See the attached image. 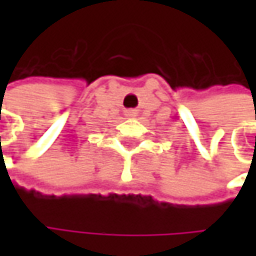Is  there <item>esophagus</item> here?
<instances>
[{"instance_id":"1","label":"esophagus","mask_w":256,"mask_h":256,"mask_svg":"<svg viewBox=\"0 0 256 256\" xmlns=\"http://www.w3.org/2000/svg\"><path fill=\"white\" fill-rule=\"evenodd\" d=\"M136 116V111L134 110H128L126 111V117H134Z\"/></svg>"}]
</instances>
